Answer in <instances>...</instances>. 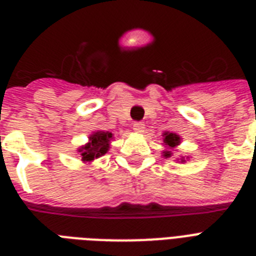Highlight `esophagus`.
I'll return each instance as SVG.
<instances>
[{
	"instance_id": "1",
	"label": "esophagus",
	"mask_w": 256,
	"mask_h": 256,
	"mask_svg": "<svg viewBox=\"0 0 256 256\" xmlns=\"http://www.w3.org/2000/svg\"><path fill=\"white\" fill-rule=\"evenodd\" d=\"M144 130V124L142 123V122H136L134 124H133V130H134L136 133H142Z\"/></svg>"
}]
</instances>
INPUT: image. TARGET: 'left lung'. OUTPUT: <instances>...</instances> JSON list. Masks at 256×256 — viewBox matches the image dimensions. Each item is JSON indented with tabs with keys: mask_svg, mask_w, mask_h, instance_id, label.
<instances>
[{
	"mask_svg": "<svg viewBox=\"0 0 256 256\" xmlns=\"http://www.w3.org/2000/svg\"><path fill=\"white\" fill-rule=\"evenodd\" d=\"M162 137H164V140H162V141H164L165 148H168V150L164 151V156L165 158H170L172 151H169V150H173L174 148H177L180 142V137L178 134H176V133H170V132H165L164 134H162ZM186 162V160H184V158H182L180 162Z\"/></svg>",
	"mask_w": 256,
	"mask_h": 256,
	"instance_id": "obj_1",
	"label": "left lung"
}]
</instances>
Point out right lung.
Returning a JSON list of instances; mask_svg holds the SVG:
<instances>
[{"label": "right lung", "mask_w": 256, "mask_h": 256, "mask_svg": "<svg viewBox=\"0 0 256 256\" xmlns=\"http://www.w3.org/2000/svg\"><path fill=\"white\" fill-rule=\"evenodd\" d=\"M112 140V133L105 130H97L88 137V144L80 146L78 152L82 158V162H91L92 160L105 155L110 148V142Z\"/></svg>", "instance_id": "1"}]
</instances>
